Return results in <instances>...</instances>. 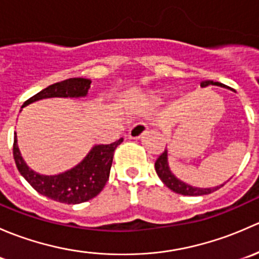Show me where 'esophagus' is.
<instances>
[{
  "mask_svg": "<svg viewBox=\"0 0 259 259\" xmlns=\"http://www.w3.org/2000/svg\"><path fill=\"white\" fill-rule=\"evenodd\" d=\"M146 132H148V125L144 122H138V124L133 125L132 129L127 133V137L132 138V139H139Z\"/></svg>",
  "mask_w": 259,
  "mask_h": 259,
  "instance_id": "34e87169",
  "label": "esophagus"
}]
</instances>
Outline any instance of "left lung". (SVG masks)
Segmentation results:
<instances>
[{
    "instance_id": "1",
    "label": "left lung",
    "mask_w": 259,
    "mask_h": 259,
    "mask_svg": "<svg viewBox=\"0 0 259 259\" xmlns=\"http://www.w3.org/2000/svg\"><path fill=\"white\" fill-rule=\"evenodd\" d=\"M208 85H218V86H223L226 88V85L221 82H213V81H203L200 83L202 88ZM155 170L156 174H158L159 178L161 179V182L171 189L173 192L178 193V194H183V195H205V194H210L213 193L214 190L219 189L221 187H223L224 184L219 185V187L215 188H195L192 187V185H188L185 183L180 182L179 179H177L176 177L171 174V171L169 170V166H168V158H166V150H164L163 153L159 155V158L156 159L155 161Z\"/></svg>"
}]
</instances>
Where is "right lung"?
Segmentation results:
<instances>
[{"mask_svg":"<svg viewBox=\"0 0 259 259\" xmlns=\"http://www.w3.org/2000/svg\"><path fill=\"white\" fill-rule=\"evenodd\" d=\"M91 81L83 77H72L52 83L26 100L23 106L46 98H79L85 96ZM122 143V138L108 145H95L82 161L59 176H40L31 170L21 156L16 133L14 139V159L18 171L31 187L52 200L66 204H79L93 199L105 187L110 176L114 151Z\"/></svg>","mask_w":259,"mask_h":259,"instance_id":"right-lung-1","label":"right lung"}]
</instances>
